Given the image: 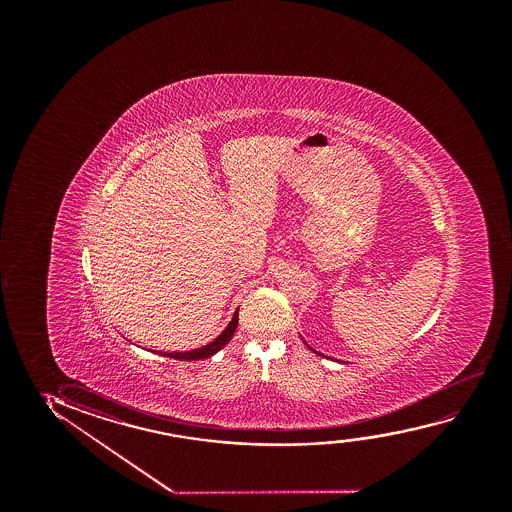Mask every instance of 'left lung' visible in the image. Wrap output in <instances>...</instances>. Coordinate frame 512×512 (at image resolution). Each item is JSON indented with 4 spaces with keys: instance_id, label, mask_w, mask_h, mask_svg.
Here are the masks:
<instances>
[{
    "instance_id": "obj_1",
    "label": "left lung",
    "mask_w": 512,
    "mask_h": 512,
    "mask_svg": "<svg viewBox=\"0 0 512 512\" xmlns=\"http://www.w3.org/2000/svg\"><path fill=\"white\" fill-rule=\"evenodd\" d=\"M306 346H308V343H306ZM308 348L311 351H315V350H313V348H311V346H308ZM315 353H318V351H315ZM318 355H322V353H318ZM323 357H325V355H323Z\"/></svg>"
}]
</instances>
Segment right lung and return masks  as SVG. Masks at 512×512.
<instances>
[{"label": "right lung", "instance_id": "right-lung-1", "mask_svg": "<svg viewBox=\"0 0 512 512\" xmlns=\"http://www.w3.org/2000/svg\"><path fill=\"white\" fill-rule=\"evenodd\" d=\"M238 311L234 313L231 322L225 327L224 332H222L217 339H213L210 344L203 346V348H196V350L190 351H171V353H169V351H154V353H159L162 357L176 358V360H201V358L211 357V355H215L217 351L222 350L225 344L229 343L232 336H234L236 327H238Z\"/></svg>", "mask_w": 512, "mask_h": 512}]
</instances>
